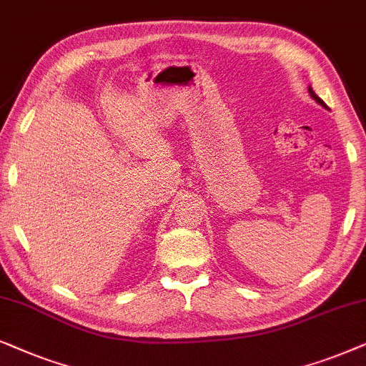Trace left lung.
<instances>
[{
	"label": "left lung",
	"mask_w": 366,
	"mask_h": 366,
	"mask_svg": "<svg viewBox=\"0 0 366 366\" xmlns=\"http://www.w3.org/2000/svg\"><path fill=\"white\" fill-rule=\"evenodd\" d=\"M308 92H310V95H311V99H315L316 102H318V104L321 105V107H325V109H328V107H326V104H325V102L323 100H321L320 99V97L318 95H316L315 94V92H313V89H311V86H310V89H308Z\"/></svg>",
	"instance_id": "8db88e82"
}]
</instances>
